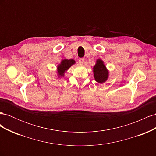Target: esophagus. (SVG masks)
I'll use <instances>...</instances> for the list:
<instances>
[{
	"instance_id": "obj_1",
	"label": "esophagus",
	"mask_w": 156,
	"mask_h": 156,
	"mask_svg": "<svg viewBox=\"0 0 156 156\" xmlns=\"http://www.w3.org/2000/svg\"><path fill=\"white\" fill-rule=\"evenodd\" d=\"M84 59L83 58H79V64H83V62H84Z\"/></svg>"
}]
</instances>
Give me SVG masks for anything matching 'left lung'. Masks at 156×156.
<instances>
[{
  "label": "left lung",
  "instance_id": "left-lung-1",
  "mask_svg": "<svg viewBox=\"0 0 156 156\" xmlns=\"http://www.w3.org/2000/svg\"><path fill=\"white\" fill-rule=\"evenodd\" d=\"M94 74L95 80L99 83H104L107 79L108 71L101 60H97L96 64L94 67Z\"/></svg>",
  "mask_w": 156,
  "mask_h": 156
}]
</instances>
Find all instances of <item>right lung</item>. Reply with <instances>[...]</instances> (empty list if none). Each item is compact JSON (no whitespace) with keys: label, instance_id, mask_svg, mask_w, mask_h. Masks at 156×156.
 Segmentation results:
<instances>
[{"label":"right lung","instance_id":"obj_1","mask_svg":"<svg viewBox=\"0 0 156 156\" xmlns=\"http://www.w3.org/2000/svg\"><path fill=\"white\" fill-rule=\"evenodd\" d=\"M73 64H75V60L73 59H64L62 60L61 64L58 66V73L60 76H64V72Z\"/></svg>","mask_w":156,"mask_h":156}]
</instances>
